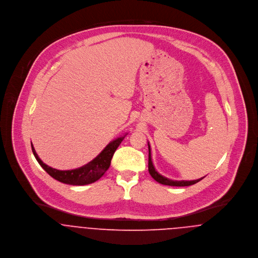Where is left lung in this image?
Here are the masks:
<instances>
[{
  "label": "left lung",
  "instance_id": "1",
  "mask_svg": "<svg viewBox=\"0 0 258 258\" xmlns=\"http://www.w3.org/2000/svg\"><path fill=\"white\" fill-rule=\"evenodd\" d=\"M148 148H149V161H148V170H149V173L150 175L152 176V178L157 181L158 183L162 184H166V185H173V186H185V185H190V184H197L198 182H200L201 180H203L204 178H201V179H198V180H194V181H173L171 179H168L162 175H160L154 165H153V162H152V157H151V148L150 145L148 143Z\"/></svg>",
  "mask_w": 258,
  "mask_h": 258
}]
</instances>
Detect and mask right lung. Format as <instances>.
<instances>
[{
  "label": "right lung",
  "instance_id": "add662e5",
  "mask_svg": "<svg viewBox=\"0 0 258 258\" xmlns=\"http://www.w3.org/2000/svg\"><path fill=\"white\" fill-rule=\"evenodd\" d=\"M125 136L119 137L104 148L101 153L94 158L92 161L87 163L86 165L68 171H60L53 169L47 165H45L37 156V152L32 143V150L37 159L38 164L42 167V169L53 179L61 182L63 184H74V185H84V184H92L99 180L105 172L110 167L111 159L116 151V149L121 144Z\"/></svg>",
  "mask_w": 258,
  "mask_h": 258
}]
</instances>
